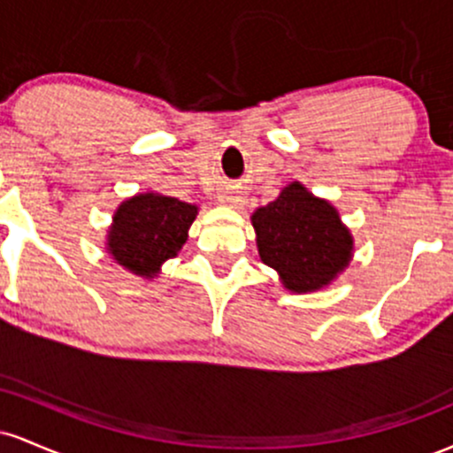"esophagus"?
I'll return each instance as SVG.
<instances>
[{
  "mask_svg": "<svg viewBox=\"0 0 453 453\" xmlns=\"http://www.w3.org/2000/svg\"><path fill=\"white\" fill-rule=\"evenodd\" d=\"M221 202L223 204H230V206H242L244 202V196L241 194V191H226V194L221 196Z\"/></svg>",
  "mask_w": 453,
  "mask_h": 453,
  "instance_id": "esophagus-1",
  "label": "esophagus"
}]
</instances>
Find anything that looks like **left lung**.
I'll list each match as a JSON object with an SVG mask.
<instances>
[{
	"label": "left lung",
	"mask_w": 453,
	"mask_h": 453,
	"mask_svg": "<svg viewBox=\"0 0 453 453\" xmlns=\"http://www.w3.org/2000/svg\"><path fill=\"white\" fill-rule=\"evenodd\" d=\"M259 257L279 270L285 288L313 292L324 288L351 259L353 241L339 212L300 183L280 191L253 212Z\"/></svg>",
	"instance_id": "1"
}]
</instances>
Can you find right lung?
Masks as SVG:
<instances>
[{"label":"right lung","instance_id":"obj_1","mask_svg":"<svg viewBox=\"0 0 453 453\" xmlns=\"http://www.w3.org/2000/svg\"><path fill=\"white\" fill-rule=\"evenodd\" d=\"M197 206L161 194H140L114 212L108 251L140 277H153L161 262L174 257L187 241Z\"/></svg>","mask_w":453,"mask_h":453}]
</instances>
